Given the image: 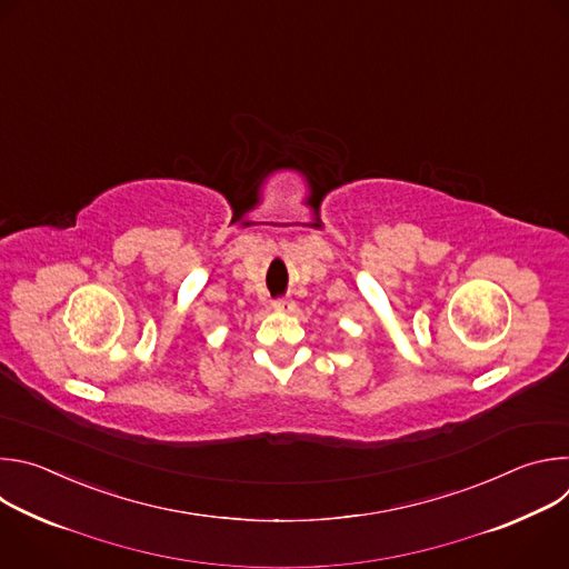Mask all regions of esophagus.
Here are the masks:
<instances>
[{
  "mask_svg": "<svg viewBox=\"0 0 569 569\" xmlns=\"http://www.w3.org/2000/svg\"><path fill=\"white\" fill-rule=\"evenodd\" d=\"M272 308H274L277 312H292V310H295V301L288 299V297H281V299H274V301H272Z\"/></svg>",
  "mask_w": 569,
  "mask_h": 569,
  "instance_id": "1",
  "label": "esophagus"
}]
</instances>
